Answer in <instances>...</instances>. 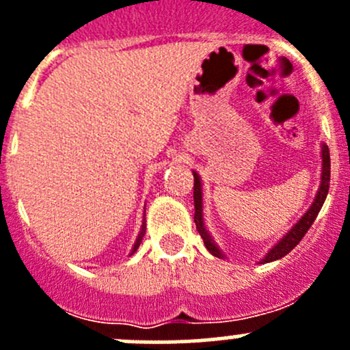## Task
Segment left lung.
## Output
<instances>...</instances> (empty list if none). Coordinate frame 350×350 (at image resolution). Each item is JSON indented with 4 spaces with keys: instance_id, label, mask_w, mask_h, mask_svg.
Instances as JSON below:
<instances>
[{
    "instance_id": "obj_1",
    "label": "left lung",
    "mask_w": 350,
    "mask_h": 350,
    "mask_svg": "<svg viewBox=\"0 0 350 350\" xmlns=\"http://www.w3.org/2000/svg\"><path fill=\"white\" fill-rule=\"evenodd\" d=\"M193 176H195V186H193V188H195V191H193V198H195L196 228H198V232H200V235H201V239H203L206 249L210 250V254H213L215 257H220V259H224V254L220 252V249L217 247V243L213 242V239L210 237V234H208L206 228H204L203 191H201V181H200V176H198L195 171H193ZM328 185H330V152H328V147L323 144L322 146V181H320V188H319V193H317V196H315V201H313L312 206L308 208V211H306V213L299 218L298 224H296L295 227H293L291 230H289L288 234H286L284 237L281 239V241L278 242L276 245H274L273 249L266 254V257H264L260 262L262 264L273 262V260L281 259V257H284L286 254H289L296 245H298L299 241L305 237V234L310 230V227H312L313 221H315V218H317V215H319L322 204L325 203V198L328 193Z\"/></svg>"
}]
</instances>
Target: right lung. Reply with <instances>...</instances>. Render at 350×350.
Returning <instances> with one entry per match:
<instances>
[{
  "mask_svg": "<svg viewBox=\"0 0 350 350\" xmlns=\"http://www.w3.org/2000/svg\"><path fill=\"white\" fill-rule=\"evenodd\" d=\"M144 234H146V230H144V225H142V232H140L139 234V239H137V242L133 243V249H132V254L135 252L137 249H139V245H140V242H142V237H144ZM132 254H130V256H132Z\"/></svg>",
  "mask_w": 350,
  "mask_h": 350,
  "instance_id": "1",
  "label": "right lung"
}]
</instances>
